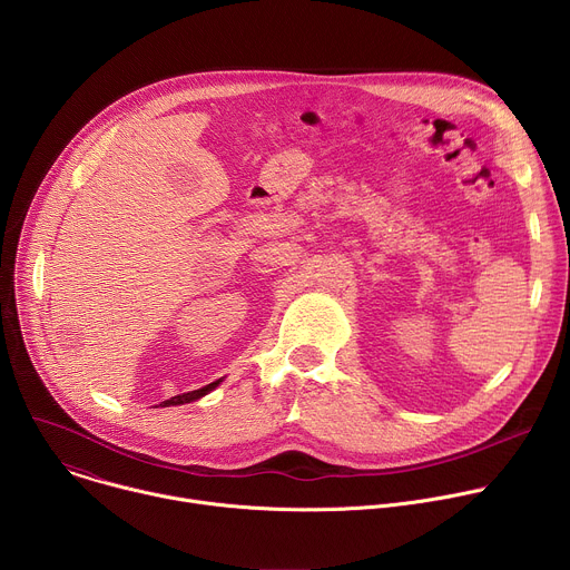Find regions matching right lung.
<instances>
[{
  "label": "right lung",
  "instance_id": "1",
  "mask_svg": "<svg viewBox=\"0 0 570 570\" xmlns=\"http://www.w3.org/2000/svg\"><path fill=\"white\" fill-rule=\"evenodd\" d=\"M218 383H220V381H214V383H209V385H205V387H200V390H191V392H185V394H176V396H171V399H167V401H161L159 405H180V403H191V401H196V399L205 396L207 392H212Z\"/></svg>",
  "mask_w": 570,
  "mask_h": 570
}]
</instances>
